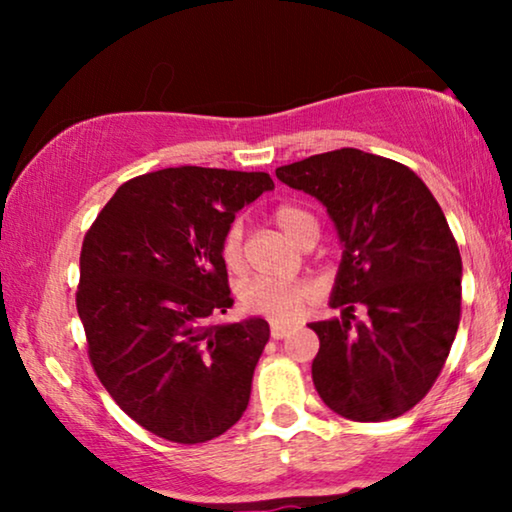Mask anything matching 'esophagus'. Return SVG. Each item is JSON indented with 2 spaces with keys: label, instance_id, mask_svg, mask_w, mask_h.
Here are the masks:
<instances>
[{
  "label": "esophagus",
  "instance_id": "esophagus-1",
  "mask_svg": "<svg viewBox=\"0 0 512 512\" xmlns=\"http://www.w3.org/2000/svg\"><path fill=\"white\" fill-rule=\"evenodd\" d=\"M289 331H291V328L286 326V324H279V321H272V324H270V335L275 340L286 338V335H289Z\"/></svg>",
  "mask_w": 512,
  "mask_h": 512
}]
</instances>
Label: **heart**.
Wrapping results in <instances>:
<instances>
[{
	"mask_svg": "<svg viewBox=\"0 0 512 512\" xmlns=\"http://www.w3.org/2000/svg\"><path fill=\"white\" fill-rule=\"evenodd\" d=\"M272 219L293 242L305 244L314 230L317 221L307 209L282 202L272 209ZM221 261L230 272H240L244 265V230L240 221H233L221 237L219 247ZM237 298L240 305L251 314L272 319V321H293L307 310L314 300L312 282H272V279L251 277L237 286Z\"/></svg>",
	"mask_w": 512,
	"mask_h": 512,
	"instance_id": "1",
	"label": "heart"
}]
</instances>
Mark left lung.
<instances>
[{"instance_id": "left-lung-1", "label": "left lung", "mask_w": 512, "mask_h": 512, "mask_svg": "<svg viewBox=\"0 0 512 512\" xmlns=\"http://www.w3.org/2000/svg\"><path fill=\"white\" fill-rule=\"evenodd\" d=\"M275 174L324 202L345 247L331 298L342 319L310 324L321 401L352 422L401 417L438 380L461 319V256L443 209L410 167L359 149Z\"/></svg>"}]
</instances>
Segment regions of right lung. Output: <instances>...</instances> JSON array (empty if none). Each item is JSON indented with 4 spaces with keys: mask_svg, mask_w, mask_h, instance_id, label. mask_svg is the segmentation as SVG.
Masks as SVG:
<instances>
[{
    "mask_svg": "<svg viewBox=\"0 0 512 512\" xmlns=\"http://www.w3.org/2000/svg\"><path fill=\"white\" fill-rule=\"evenodd\" d=\"M272 188L265 172L167 167L125 181L83 237L88 359L153 436L207 443L247 410L270 326L212 324L233 307L219 247L235 214Z\"/></svg>",
    "mask_w": 512,
    "mask_h": 512,
    "instance_id": "add662e5",
    "label": "right lung"
}]
</instances>
